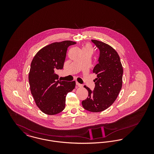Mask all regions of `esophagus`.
<instances>
[{
    "label": "esophagus",
    "instance_id": "obj_1",
    "mask_svg": "<svg viewBox=\"0 0 154 154\" xmlns=\"http://www.w3.org/2000/svg\"><path fill=\"white\" fill-rule=\"evenodd\" d=\"M76 85H77L78 87H82V84H81L80 83H79L78 82H76Z\"/></svg>",
    "mask_w": 154,
    "mask_h": 154
}]
</instances>
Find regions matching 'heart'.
<instances>
[{
    "label": "heart",
    "mask_w": 154,
    "mask_h": 154,
    "mask_svg": "<svg viewBox=\"0 0 154 154\" xmlns=\"http://www.w3.org/2000/svg\"><path fill=\"white\" fill-rule=\"evenodd\" d=\"M84 49H91V50H92V47H91V46L89 44H86V45L82 48V50H84Z\"/></svg>",
    "instance_id": "obj_1"
}]
</instances>
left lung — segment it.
Wrapping results in <instances>:
<instances>
[{
    "label": "left lung",
    "mask_w": 154,
    "mask_h": 154,
    "mask_svg": "<svg viewBox=\"0 0 154 154\" xmlns=\"http://www.w3.org/2000/svg\"><path fill=\"white\" fill-rule=\"evenodd\" d=\"M91 41L100 51L98 63L93 70L97 78L94 91L84 86L88 96L82 105L84 109L97 112L107 109L116 100L122 85L123 67L119 55L112 47L98 40Z\"/></svg>",
    "instance_id": "8db88e82"
}]
</instances>
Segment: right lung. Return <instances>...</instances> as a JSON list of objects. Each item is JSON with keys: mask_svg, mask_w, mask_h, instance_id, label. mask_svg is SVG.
I'll return each instance as SVG.
<instances>
[{"mask_svg": "<svg viewBox=\"0 0 154 154\" xmlns=\"http://www.w3.org/2000/svg\"><path fill=\"white\" fill-rule=\"evenodd\" d=\"M75 44L65 40L46 45L37 52L31 62V94L37 107L46 114L55 115L64 110L66 95L75 88L74 81L59 80L56 74L63 67L67 48Z\"/></svg>", "mask_w": 154, "mask_h": 154, "instance_id": "add662e5", "label": "right lung"}]
</instances>
